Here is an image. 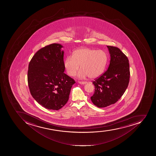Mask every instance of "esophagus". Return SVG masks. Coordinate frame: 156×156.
<instances>
[{
	"mask_svg": "<svg viewBox=\"0 0 156 156\" xmlns=\"http://www.w3.org/2000/svg\"><path fill=\"white\" fill-rule=\"evenodd\" d=\"M78 83L80 84H87L88 82L86 81H79Z\"/></svg>",
	"mask_w": 156,
	"mask_h": 156,
	"instance_id": "1",
	"label": "esophagus"
}]
</instances>
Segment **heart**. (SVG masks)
I'll use <instances>...</instances> for the list:
<instances>
[{
	"label": "heart",
	"mask_w": 156,
	"mask_h": 156,
	"mask_svg": "<svg viewBox=\"0 0 156 156\" xmlns=\"http://www.w3.org/2000/svg\"><path fill=\"white\" fill-rule=\"evenodd\" d=\"M108 57L105 51L88 48H81L75 51L72 56L65 59V67L70 76H74L80 65L81 68L78 73L79 78L89 76L95 78L101 76L105 71Z\"/></svg>",
	"instance_id": "b5f03b06"
}]
</instances>
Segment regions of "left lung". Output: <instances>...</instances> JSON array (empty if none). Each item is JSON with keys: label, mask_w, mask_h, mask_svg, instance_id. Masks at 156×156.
I'll return each instance as SVG.
<instances>
[{"label": "left lung", "mask_w": 156, "mask_h": 156, "mask_svg": "<svg viewBox=\"0 0 156 156\" xmlns=\"http://www.w3.org/2000/svg\"><path fill=\"white\" fill-rule=\"evenodd\" d=\"M107 47L111 57L110 65L105 72L93 81L95 90L90 97L94 105L99 108L118 101L128 88L130 78L127 57L118 47Z\"/></svg>", "instance_id": "1"}]
</instances>
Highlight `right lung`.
<instances>
[{
	"instance_id": "add662e5",
	"label": "right lung",
	"mask_w": 156,
	"mask_h": 156,
	"mask_svg": "<svg viewBox=\"0 0 156 156\" xmlns=\"http://www.w3.org/2000/svg\"><path fill=\"white\" fill-rule=\"evenodd\" d=\"M54 43L39 50L28 65L27 82L35 101L49 110H58L67 103L73 79L64 73V53Z\"/></svg>"
}]
</instances>
